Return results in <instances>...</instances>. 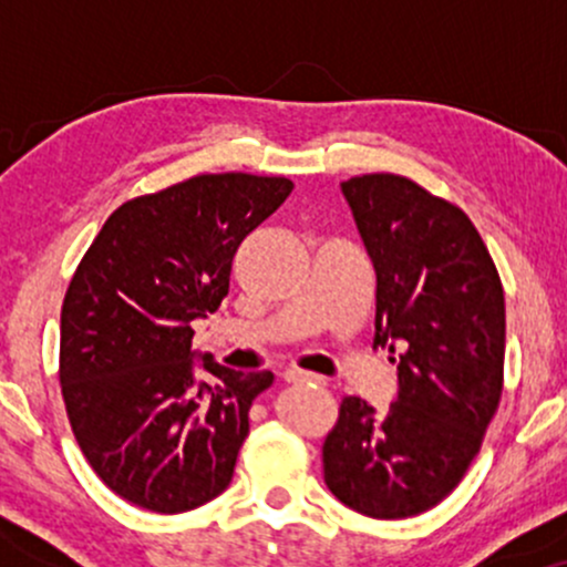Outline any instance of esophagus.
<instances>
[{"instance_id":"34e87169","label":"esophagus","mask_w":567,"mask_h":567,"mask_svg":"<svg viewBox=\"0 0 567 567\" xmlns=\"http://www.w3.org/2000/svg\"><path fill=\"white\" fill-rule=\"evenodd\" d=\"M282 379L288 383H324L322 375H315V373H306V370H298V368H290L285 370Z\"/></svg>"}]
</instances>
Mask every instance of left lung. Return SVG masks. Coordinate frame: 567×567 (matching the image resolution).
I'll use <instances>...</instances> for the list:
<instances>
[{"mask_svg": "<svg viewBox=\"0 0 567 567\" xmlns=\"http://www.w3.org/2000/svg\"><path fill=\"white\" fill-rule=\"evenodd\" d=\"M375 269V347L400 343L383 413L343 396L324 437L330 493L375 519L437 506L480 453L504 389V288L461 207L405 175L341 184Z\"/></svg>", "mask_w": 567, "mask_h": 567, "instance_id": "8db88e82", "label": "left lung"}]
</instances>
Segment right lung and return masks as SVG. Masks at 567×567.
Returning a JSON list of instances; mask_svg holds the SVG:
<instances>
[{
	"label": "right lung",
	"mask_w": 567,
	"mask_h": 567,
	"mask_svg": "<svg viewBox=\"0 0 567 567\" xmlns=\"http://www.w3.org/2000/svg\"><path fill=\"white\" fill-rule=\"evenodd\" d=\"M290 192L277 175L218 173L143 194L71 277L58 370L71 432L103 485L141 509H197L231 483L247 413L275 375L197 354L192 322L218 309L237 247Z\"/></svg>",
	"instance_id": "right-lung-1"
}]
</instances>
